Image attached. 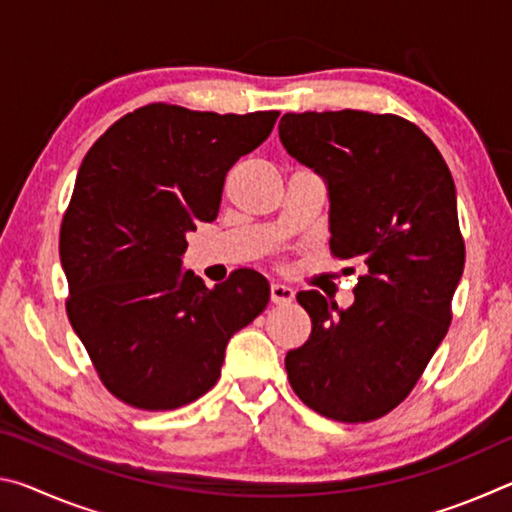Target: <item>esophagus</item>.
Returning <instances> with one entry per match:
<instances>
[{"label": "esophagus", "mask_w": 512, "mask_h": 512, "mask_svg": "<svg viewBox=\"0 0 512 512\" xmlns=\"http://www.w3.org/2000/svg\"><path fill=\"white\" fill-rule=\"evenodd\" d=\"M293 298H296V291L287 287V284H280V282L271 284V300L275 305H289V302H293Z\"/></svg>", "instance_id": "obj_1"}]
</instances>
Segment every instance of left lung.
Returning a JSON list of instances; mask_svg holds the SVG:
<instances>
[{
	"label": "left lung",
	"mask_w": 512,
	"mask_h": 512,
	"mask_svg": "<svg viewBox=\"0 0 512 512\" xmlns=\"http://www.w3.org/2000/svg\"><path fill=\"white\" fill-rule=\"evenodd\" d=\"M280 140L325 180L332 253L368 268L348 309L318 291L296 296L311 334L284 359L291 388L329 420H377L418 384L452 323L465 266L454 178L397 115L287 112Z\"/></svg>",
	"instance_id": "8db88e82"
}]
</instances>
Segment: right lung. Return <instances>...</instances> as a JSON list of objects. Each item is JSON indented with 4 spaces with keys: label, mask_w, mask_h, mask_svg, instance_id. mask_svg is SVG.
<instances>
[{
    "label": "right lung",
    "mask_w": 512,
    "mask_h": 512,
    "mask_svg": "<svg viewBox=\"0 0 512 512\" xmlns=\"http://www.w3.org/2000/svg\"><path fill=\"white\" fill-rule=\"evenodd\" d=\"M277 117L151 103L83 158L60 225L67 316L121 402L169 411L198 400L221 377L230 336L266 309L264 275L241 268L207 289L183 255L196 221L219 214L225 173Z\"/></svg>",
    "instance_id": "obj_1"
}]
</instances>
